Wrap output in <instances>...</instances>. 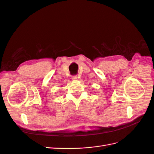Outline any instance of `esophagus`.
Instances as JSON below:
<instances>
[{
  "label": "esophagus",
  "instance_id": "1",
  "mask_svg": "<svg viewBox=\"0 0 154 154\" xmlns=\"http://www.w3.org/2000/svg\"><path fill=\"white\" fill-rule=\"evenodd\" d=\"M77 79H78L77 76H72V80H76Z\"/></svg>",
  "mask_w": 154,
  "mask_h": 154
}]
</instances>
